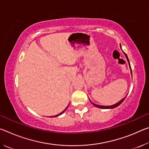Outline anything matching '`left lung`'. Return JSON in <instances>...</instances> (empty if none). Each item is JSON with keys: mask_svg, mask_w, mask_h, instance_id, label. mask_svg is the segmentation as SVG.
<instances>
[{"mask_svg": "<svg viewBox=\"0 0 149 149\" xmlns=\"http://www.w3.org/2000/svg\"><path fill=\"white\" fill-rule=\"evenodd\" d=\"M120 48H121V49H122V47H121V45H120ZM123 51V50H122ZM123 53H124V54H125V57H126V58H127V62H128V63H129V65H130V70H131V74H132V68H131V65H130V61H129V59H128V57H127V55H126V54L123 51ZM127 96V95H126ZM126 96L125 97H124V98H123V99H122V100H120L119 102H117V103H116V104H113V105H112V106H101V105H98V104H95V103H93V102H92L91 101V102L92 103V104L95 106V107H97V108H102V109H112V108H116L117 107H118V106L119 105H120L121 104H122V103L123 102V100H124V99H125V97H126Z\"/></svg>", "mask_w": 149, "mask_h": 149, "instance_id": "8db88e82", "label": "left lung"}]
</instances>
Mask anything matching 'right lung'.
Wrapping results in <instances>:
<instances>
[{"label":"right lung","instance_id":"1","mask_svg":"<svg viewBox=\"0 0 149 149\" xmlns=\"http://www.w3.org/2000/svg\"><path fill=\"white\" fill-rule=\"evenodd\" d=\"M69 106V105H68ZM68 107H66V108H65V109L64 110H63V112H62L61 113H60V114H57L56 116H50V117H57V116H60V115H61V114H63V113H64V112H65V110H66L67 109V108H68Z\"/></svg>","mask_w":149,"mask_h":149}]
</instances>
